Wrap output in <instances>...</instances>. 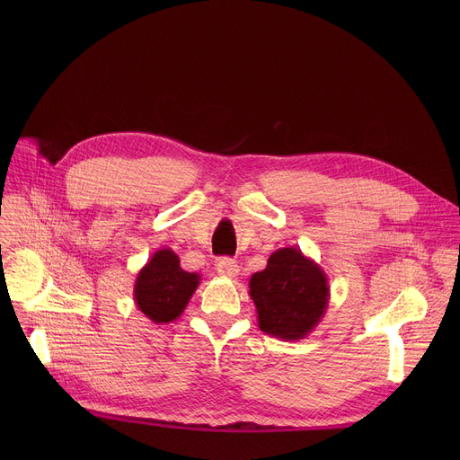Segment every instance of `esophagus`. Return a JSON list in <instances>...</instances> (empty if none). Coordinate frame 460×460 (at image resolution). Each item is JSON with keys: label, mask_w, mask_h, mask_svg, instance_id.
Wrapping results in <instances>:
<instances>
[{"label": "esophagus", "mask_w": 460, "mask_h": 460, "mask_svg": "<svg viewBox=\"0 0 460 460\" xmlns=\"http://www.w3.org/2000/svg\"><path fill=\"white\" fill-rule=\"evenodd\" d=\"M217 271H218V275H222V277L234 279V277H238V273H240V266H238V261H236L234 258H220V260L217 261Z\"/></svg>", "instance_id": "34e87169"}]
</instances>
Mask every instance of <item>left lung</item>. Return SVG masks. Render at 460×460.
<instances>
[{"mask_svg": "<svg viewBox=\"0 0 460 460\" xmlns=\"http://www.w3.org/2000/svg\"><path fill=\"white\" fill-rule=\"evenodd\" d=\"M258 327L282 341L305 339L323 318L330 282L314 260L298 247L277 249L264 271L249 280Z\"/></svg>", "mask_w": 460, "mask_h": 460, "instance_id": "8db88e82", "label": "left lung"}]
</instances>
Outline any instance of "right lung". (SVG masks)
<instances>
[{
  "label": "right lung",
  "mask_w": 460,
  "mask_h": 460,
  "mask_svg": "<svg viewBox=\"0 0 460 460\" xmlns=\"http://www.w3.org/2000/svg\"><path fill=\"white\" fill-rule=\"evenodd\" d=\"M202 277L180 268L178 254L158 249L140 270L135 282V304L155 323H169L180 318Z\"/></svg>",
  "instance_id": "right-lung-1"
}]
</instances>
